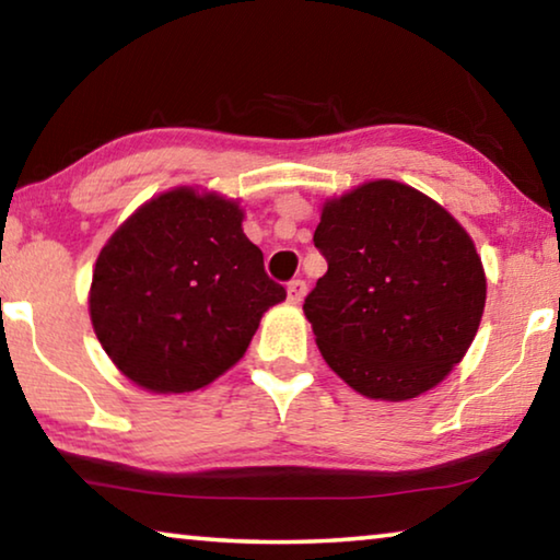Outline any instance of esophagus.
I'll use <instances>...</instances> for the list:
<instances>
[{
    "mask_svg": "<svg viewBox=\"0 0 560 560\" xmlns=\"http://www.w3.org/2000/svg\"><path fill=\"white\" fill-rule=\"evenodd\" d=\"M287 296H289V304H302L304 296H306V281H302V279L289 281Z\"/></svg>",
    "mask_w": 560,
    "mask_h": 560,
    "instance_id": "1",
    "label": "esophagus"
}]
</instances>
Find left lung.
I'll return each instance as SVG.
<instances>
[{
	"mask_svg": "<svg viewBox=\"0 0 560 560\" xmlns=\"http://www.w3.org/2000/svg\"><path fill=\"white\" fill-rule=\"evenodd\" d=\"M314 246L329 269L304 314L349 387L402 402L463 360L486 306V271L440 203L397 180L364 183L327 200Z\"/></svg>",
	"mask_w": 560,
	"mask_h": 560,
	"instance_id": "obj_1",
	"label": "left lung"
}]
</instances>
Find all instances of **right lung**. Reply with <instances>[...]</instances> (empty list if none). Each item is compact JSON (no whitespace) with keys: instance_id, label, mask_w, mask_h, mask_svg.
Wrapping results in <instances>:
<instances>
[{"instance_id":"1","label":"right lung","mask_w":560,"mask_h":560,"mask_svg":"<svg viewBox=\"0 0 560 560\" xmlns=\"http://www.w3.org/2000/svg\"><path fill=\"white\" fill-rule=\"evenodd\" d=\"M236 200L175 188L103 246L90 319L107 357L150 392H194L236 364L287 289L264 271Z\"/></svg>"}]
</instances>
